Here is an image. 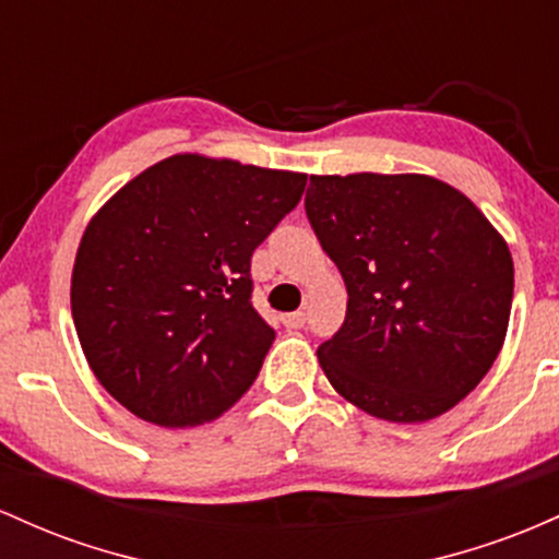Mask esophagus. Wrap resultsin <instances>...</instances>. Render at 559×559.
Segmentation results:
<instances>
[{"mask_svg": "<svg viewBox=\"0 0 559 559\" xmlns=\"http://www.w3.org/2000/svg\"><path fill=\"white\" fill-rule=\"evenodd\" d=\"M282 324H285V328H290V330L304 328V324H306V311L285 313V317H282Z\"/></svg>", "mask_w": 559, "mask_h": 559, "instance_id": "34e87169", "label": "esophagus"}]
</instances>
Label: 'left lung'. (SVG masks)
Listing matches in <instances>:
<instances>
[{
    "label": "left lung",
    "mask_w": 559,
    "mask_h": 559,
    "mask_svg": "<svg viewBox=\"0 0 559 559\" xmlns=\"http://www.w3.org/2000/svg\"><path fill=\"white\" fill-rule=\"evenodd\" d=\"M309 216L348 290L319 346L330 385L388 423H425L473 391L510 324L515 266L469 198L423 174L311 177Z\"/></svg>",
    "instance_id": "1"
}]
</instances>
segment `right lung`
I'll return each mask as SVG.
<instances>
[{"instance_id": "right-lung-1", "label": "right lung", "mask_w": 559, "mask_h": 559, "mask_svg": "<svg viewBox=\"0 0 559 559\" xmlns=\"http://www.w3.org/2000/svg\"><path fill=\"white\" fill-rule=\"evenodd\" d=\"M306 174L171 155L112 195L73 263L71 311L94 378L131 415L192 428L259 378L274 330L250 304V255Z\"/></svg>"}]
</instances>
